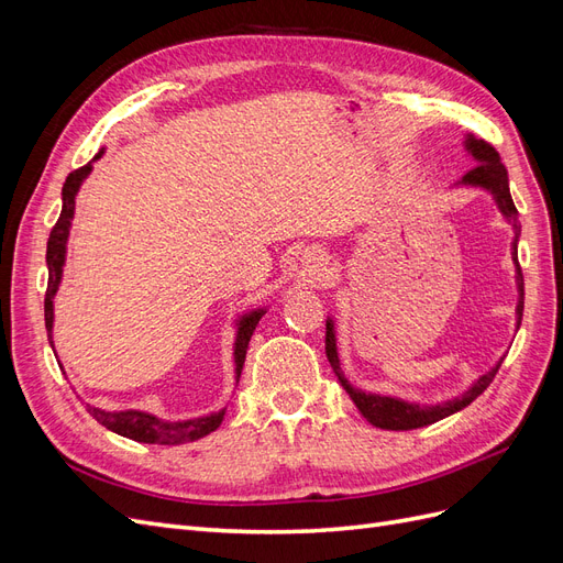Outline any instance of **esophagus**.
<instances>
[{
  "label": "esophagus",
  "mask_w": 563,
  "mask_h": 563,
  "mask_svg": "<svg viewBox=\"0 0 563 563\" xmlns=\"http://www.w3.org/2000/svg\"><path fill=\"white\" fill-rule=\"evenodd\" d=\"M323 275V267L321 265H308V277H321Z\"/></svg>",
  "instance_id": "obj_1"
}]
</instances>
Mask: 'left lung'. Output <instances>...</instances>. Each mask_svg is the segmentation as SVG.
Here are the masks:
<instances>
[{
    "label": "left lung",
    "instance_id": "1",
    "mask_svg": "<svg viewBox=\"0 0 563 563\" xmlns=\"http://www.w3.org/2000/svg\"><path fill=\"white\" fill-rule=\"evenodd\" d=\"M465 150L467 155L476 162V166L472 172H467L463 176V180H457L453 187H479V190H486L496 207L500 209L503 218L507 220L509 225L515 230V242H512V261H515V279H517V331L521 327V314H523V275L519 267V258H517V244H519V234H521V225H519V213L512 201V195H509V178H507V168L500 162V155L496 152V147L488 145L482 139H474L472 133L465 135ZM335 321L333 317L327 319V356L329 364L333 368V373L338 376V383L343 385V389L350 395V399L354 401V406L360 408V413L371 422L376 424L380 430H416V428H424V424H432L437 420H444L457 411H463L465 406H470L482 391L493 383L496 373L503 364L505 356H500V362L493 366L484 376H479V380H474L463 395H457L453 399H446L441 404H418V401H406L399 397L391 395H378V391H366L362 387H354L347 378L343 368H340V356H338V345H335Z\"/></svg>",
    "mask_w": 563,
    "mask_h": 563
}]
</instances>
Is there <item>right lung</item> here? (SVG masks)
<instances>
[{
    "instance_id": "add662e5",
    "label": "right lung",
    "mask_w": 563,
    "mask_h": 563,
    "mask_svg": "<svg viewBox=\"0 0 563 563\" xmlns=\"http://www.w3.org/2000/svg\"><path fill=\"white\" fill-rule=\"evenodd\" d=\"M106 150H100L93 157L100 159ZM93 162L87 166L77 168L70 176L65 178L63 185V209L58 223L54 225L48 234V244H46V267H48V286H46V298H44V323H46V333H48V343L54 347V298L58 294V286L63 279V265H65V253H67V236H70L73 228V218H75V197L79 192L81 183L87 180L91 174ZM267 308H255L251 312H244L240 319H236V335H234V380L240 383L244 360H246V350H249V340L258 327V321ZM89 413L108 428L114 434H122L126 439L141 441V444H162V446H178L187 444V441H197L201 437L211 434L213 430L220 428V422L225 418V408H220L216 413L209 416H199V418H187V420H164L155 413L139 411V408H124V411H106V408H98L93 404H87Z\"/></svg>"
}]
</instances>
